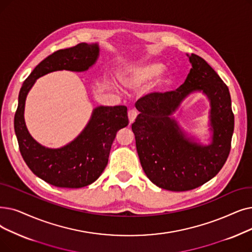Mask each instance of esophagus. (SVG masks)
Segmentation results:
<instances>
[{"mask_svg":"<svg viewBox=\"0 0 252 252\" xmlns=\"http://www.w3.org/2000/svg\"><path fill=\"white\" fill-rule=\"evenodd\" d=\"M137 115H138V112H137V110H135V109H130V110H128L127 116H128L129 124H133L135 122Z\"/></svg>","mask_w":252,"mask_h":252,"instance_id":"1","label":"esophagus"}]
</instances>
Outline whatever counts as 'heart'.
Masks as SVG:
<instances>
[{"mask_svg":"<svg viewBox=\"0 0 252 252\" xmlns=\"http://www.w3.org/2000/svg\"><path fill=\"white\" fill-rule=\"evenodd\" d=\"M165 70V64L158 62H145L135 65L125 76L124 83L130 90H139L155 80ZM171 80L166 76L159 80L160 84H166Z\"/></svg>","mask_w":252,"mask_h":252,"instance_id":"obj_1","label":"heart"}]
</instances>
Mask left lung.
I'll list each match as a JSON object with an SVG mask.
<instances>
[{
    "instance_id": "1",
    "label": "left lung",
    "mask_w": 252,
    "mask_h": 252,
    "mask_svg": "<svg viewBox=\"0 0 252 252\" xmlns=\"http://www.w3.org/2000/svg\"><path fill=\"white\" fill-rule=\"evenodd\" d=\"M191 69L176 91L150 93L136 103L132 129L141 166L158 188L185 191L201 187L221 170L231 151L234 113L228 87L204 59L191 53ZM202 90L212 103L213 143L200 147L183 139L170 115L185 96Z\"/></svg>"
}]
</instances>
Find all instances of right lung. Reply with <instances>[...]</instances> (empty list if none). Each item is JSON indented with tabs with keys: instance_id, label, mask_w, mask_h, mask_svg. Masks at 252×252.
I'll return each instance as SVG.
<instances>
[{
	"instance_id": "right-lung-1",
	"label": "right lung",
	"mask_w": 252,
	"mask_h": 252,
	"mask_svg": "<svg viewBox=\"0 0 252 252\" xmlns=\"http://www.w3.org/2000/svg\"><path fill=\"white\" fill-rule=\"evenodd\" d=\"M97 56V44L79 43L60 49L32 70L19 92L14 130L21 157L32 173L57 188H83L101 176L116 133L128 125L127 109L126 106L95 108L89 125L77 138L63 148L49 149L37 143L28 132L24 119L26 97L41 76L58 70L85 71L94 63Z\"/></svg>"
}]
</instances>
